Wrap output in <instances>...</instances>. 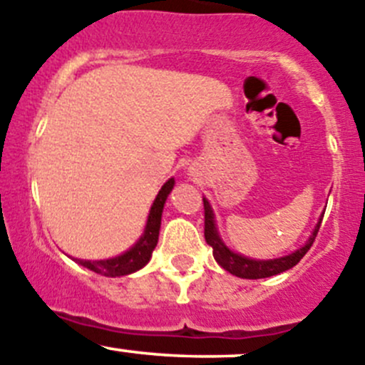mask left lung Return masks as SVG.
<instances>
[{
	"label": "left lung",
	"instance_id": "1",
	"mask_svg": "<svg viewBox=\"0 0 365 365\" xmlns=\"http://www.w3.org/2000/svg\"><path fill=\"white\" fill-rule=\"evenodd\" d=\"M205 205V240L210 247L213 249V257H215L217 263L227 270L230 274L237 275V277L242 279H263V277H272V275H277L281 272L289 270L293 268L302 257L307 254L311 245L314 244V238L318 235L319 226H322V219L316 224L314 231H312L311 238L307 240V244L304 247L297 249L295 252L288 254L284 257H275V259H251V257H245L242 254H237L224 245V242L220 240L219 233H217L215 227V219H213L212 206H210L208 201L203 197Z\"/></svg>",
	"mask_w": 365,
	"mask_h": 365
}]
</instances>
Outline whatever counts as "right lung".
Returning <instances> with one entry per match:
<instances>
[{"instance_id":"obj_1","label":"right lung","mask_w":365,"mask_h":365,"mask_svg":"<svg viewBox=\"0 0 365 365\" xmlns=\"http://www.w3.org/2000/svg\"><path fill=\"white\" fill-rule=\"evenodd\" d=\"M175 187V178H169L168 182L162 185V189L157 194L155 201H153L152 210H150L148 222H146L145 233L139 238L138 244L121 256L111 257V259H101V261H90V259H76L77 263L83 264L88 270L95 272V274L106 275V277H120V275H128L132 272H138L139 268L145 267L152 257L153 249H155L157 242H159V231H160V219L164 203L168 200L169 192Z\"/></svg>"}]
</instances>
